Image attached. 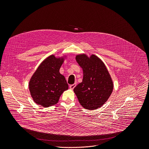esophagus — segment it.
I'll return each instance as SVG.
<instances>
[{
	"label": "esophagus",
	"instance_id": "obj_1",
	"mask_svg": "<svg viewBox=\"0 0 149 149\" xmlns=\"http://www.w3.org/2000/svg\"><path fill=\"white\" fill-rule=\"evenodd\" d=\"M75 86H76V83H74V84H73V85H70L69 86V88H70V89H73L75 87Z\"/></svg>",
	"mask_w": 149,
	"mask_h": 149
}]
</instances>
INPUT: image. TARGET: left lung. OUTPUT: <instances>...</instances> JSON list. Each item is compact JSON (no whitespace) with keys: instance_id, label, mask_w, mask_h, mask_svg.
Wrapping results in <instances>:
<instances>
[{"instance_id":"8db88e82","label":"left lung","mask_w":149,"mask_h":149,"mask_svg":"<svg viewBox=\"0 0 149 149\" xmlns=\"http://www.w3.org/2000/svg\"><path fill=\"white\" fill-rule=\"evenodd\" d=\"M76 61L83 69L81 83L74 89L81 105L85 109H97L111 95L113 83L102 61L94 55L89 58L85 54L76 56Z\"/></svg>"}]
</instances>
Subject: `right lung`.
Instances as JSON below:
<instances>
[{"label": "right lung", "mask_w": 149, "mask_h": 149, "mask_svg": "<svg viewBox=\"0 0 149 149\" xmlns=\"http://www.w3.org/2000/svg\"><path fill=\"white\" fill-rule=\"evenodd\" d=\"M63 58L50 55L41 63L29 81L31 97L38 105L44 107L58 103L63 93L68 89L67 81L60 73Z\"/></svg>", "instance_id": "1"}]
</instances>
